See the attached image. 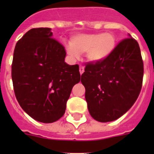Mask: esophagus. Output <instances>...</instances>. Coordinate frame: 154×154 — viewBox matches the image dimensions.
<instances>
[{
  "label": "esophagus",
  "mask_w": 154,
  "mask_h": 154,
  "mask_svg": "<svg viewBox=\"0 0 154 154\" xmlns=\"http://www.w3.org/2000/svg\"><path fill=\"white\" fill-rule=\"evenodd\" d=\"M79 71H80V73H81V74H82V73L84 72V66H83V65H80Z\"/></svg>",
  "instance_id": "obj_1"
}]
</instances>
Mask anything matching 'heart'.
<instances>
[{"label": "heart", "mask_w": 154, "mask_h": 154, "mask_svg": "<svg viewBox=\"0 0 154 154\" xmlns=\"http://www.w3.org/2000/svg\"><path fill=\"white\" fill-rule=\"evenodd\" d=\"M116 45V38L110 32L78 34L71 39V45H67V52L73 58L80 53L87 52L89 60L97 62L105 60L112 53Z\"/></svg>", "instance_id": "obj_1"}]
</instances>
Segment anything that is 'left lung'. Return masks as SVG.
I'll return each mask as SVG.
<instances>
[{
	"mask_svg": "<svg viewBox=\"0 0 154 154\" xmlns=\"http://www.w3.org/2000/svg\"><path fill=\"white\" fill-rule=\"evenodd\" d=\"M143 74L140 47L130 35L105 60L86 63L81 82L92 117L108 122L125 114L138 97Z\"/></svg>",
	"mask_w": 154,
	"mask_h": 154,
	"instance_id": "1",
	"label": "left lung"
}]
</instances>
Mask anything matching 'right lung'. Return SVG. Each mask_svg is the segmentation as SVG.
I'll return each mask as SVG.
<instances>
[{
    "instance_id": "1",
    "label": "right lung",
    "mask_w": 154,
    "mask_h": 154,
    "mask_svg": "<svg viewBox=\"0 0 154 154\" xmlns=\"http://www.w3.org/2000/svg\"><path fill=\"white\" fill-rule=\"evenodd\" d=\"M49 28H34L17 42L12 80L19 105L37 122L62 117L72 87L80 82L79 65L65 62L66 52Z\"/></svg>"
}]
</instances>
